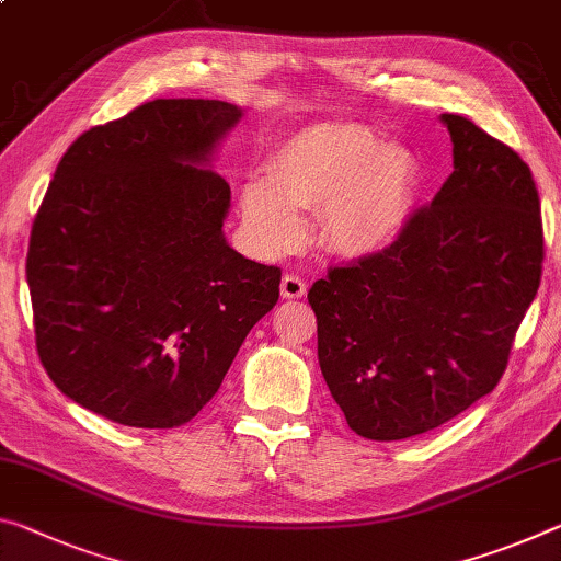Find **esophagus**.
Segmentation results:
<instances>
[{"instance_id": "esophagus-1", "label": "esophagus", "mask_w": 561, "mask_h": 561, "mask_svg": "<svg viewBox=\"0 0 561 561\" xmlns=\"http://www.w3.org/2000/svg\"><path fill=\"white\" fill-rule=\"evenodd\" d=\"M279 287H282V297L284 299H301V297L307 295V282L301 279L299 274H295V272L284 274Z\"/></svg>"}]
</instances>
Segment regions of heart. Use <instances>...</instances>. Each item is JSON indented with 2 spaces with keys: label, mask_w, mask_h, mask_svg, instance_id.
Wrapping results in <instances>:
<instances>
[{
  "label": "heart",
  "mask_w": 561,
  "mask_h": 561,
  "mask_svg": "<svg viewBox=\"0 0 561 561\" xmlns=\"http://www.w3.org/2000/svg\"><path fill=\"white\" fill-rule=\"evenodd\" d=\"M420 186L422 164L409 147L379 145L359 124H312L274 149L266 180H249L239 207L249 237L266 254L299 242V209H319L324 244L364 256L402 234Z\"/></svg>",
  "instance_id": "1"
}]
</instances>
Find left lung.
<instances>
[{
	"label": "left lung",
	"instance_id": "1",
	"mask_svg": "<svg viewBox=\"0 0 561 561\" xmlns=\"http://www.w3.org/2000/svg\"><path fill=\"white\" fill-rule=\"evenodd\" d=\"M455 172L392 244L309 289L324 381L352 432L397 442L437 430L500 385L545 264L524 159L442 114Z\"/></svg>",
	"mask_w": 561,
	"mask_h": 561
}]
</instances>
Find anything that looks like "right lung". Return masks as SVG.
Listing matches in <instances>:
<instances>
[{
  "label": "right lung",
  "mask_w": 561,
  "mask_h": 561,
  "mask_svg": "<svg viewBox=\"0 0 561 561\" xmlns=\"http://www.w3.org/2000/svg\"><path fill=\"white\" fill-rule=\"evenodd\" d=\"M242 112L154 100L72 141L26 252L42 367L124 426L172 430L217 394L279 299V266L225 242L229 184L207 162Z\"/></svg>",
  "instance_id": "add662e5"
}]
</instances>
